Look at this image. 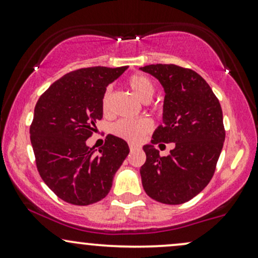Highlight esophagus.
Segmentation results:
<instances>
[{
	"label": "esophagus",
	"instance_id": "34e87169",
	"mask_svg": "<svg viewBox=\"0 0 258 258\" xmlns=\"http://www.w3.org/2000/svg\"><path fill=\"white\" fill-rule=\"evenodd\" d=\"M139 147L137 144H133V143H130V149H131V151L132 150H136V149H138Z\"/></svg>",
	"mask_w": 258,
	"mask_h": 258
}]
</instances>
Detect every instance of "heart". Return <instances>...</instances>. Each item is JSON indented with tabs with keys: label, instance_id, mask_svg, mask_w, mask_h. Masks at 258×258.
<instances>
[{
	"label": "heart",
	"instance_id": "heart-1",
	"mask_svg": "<svg viewBox=\"0 0 258 258\" xmlns=\"http://www.w3.org/2000/svg\"><path fill=\"white\" fill-rule=\"evenodd\" d=\"M132 92L143 102H148L154 96L155 85L144 74H133L127 80ZM102 108L104 113H108L109 108V91H105L102 98ZM153 121L148 117L139 119H121L111 126V132L117 137L126 139L131 143H139L143 141L148 132L153 130Z\"/></svg>",
	"mask_w": 258,
	"mask_h": 258
}]
</instances>
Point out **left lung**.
<instances>
[{"label":"left lung","mask_w":258,"mask_h":258,"mask_svg":"<svg viewBox=\"0 0 258 258\" xmlns=\"http://www.w3.org/2000/svg\"><path fill=\"white\" fill-rule=\"evenodd\" d=\"M139 70L155 77L164 90L162 125L143 147L141 167L149 197L164 204H181L197 196L212 180L225 142L222 109L200 74L176 64H149ZM174 142L168 157L155 144Z\"/></svg>","instance_id":"1"}]
</instances>
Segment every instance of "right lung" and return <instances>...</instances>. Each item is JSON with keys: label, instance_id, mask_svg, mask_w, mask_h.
<instances>
[{"label": "right lung", "instance_id": "right-lung-1", "mask_svg": "<svg viewBox=\"0 0 258 258\" xmlns=\"http://www.w3.org/2000/svg\"><path fill=\"white\" fill-rule=\"evenodd\" d=\"M127 68L73 71L51 84L37 102L30 127L37 169L48 187L67 203L89 206L103 200L130 153L127 143L111 135L98 155L86 144L103 116L105 89Z\"/></svg>", "mask_w": 258, "mask_h": 258}]
</instances>
